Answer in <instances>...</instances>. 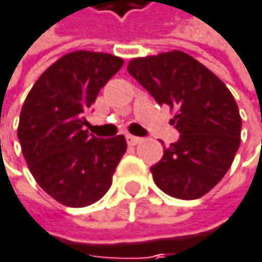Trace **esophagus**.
Wrapping results in <instances>:
<instances>
[{"instance_id":"esophagus-1","label":"esophagus","mask_w":262,"mask_h":262,"mask_svg":"<svg viewBox=\"0 0 262 262\" xmlns=\"http://www.w3.org/2000/svg\"><path fill=\"white\" fill-rule=\"evenodd\" d=\"M126 140L129 145H137L142 142V137H136V136H126Z\"/></svg>"}]
</instances>
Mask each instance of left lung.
<instances>
[{"label":"left lung","mask_w":262,"mask_h":262,"mask_svg":"<svg viewBox=\"0 0 262 262\" xmlns=\"http://www.w3.org/2000/svg\"><path fill=\"white\" fill-rule=\"evenodd\" d=\"M128 72L159 105L176 108L179 140L151 167L154 184L173 198L208 193L232 167L241 143V116L228 88L191 55L173 51L134 58Z\"/></svg>","instance_id":"obj_1"}]
</instances>
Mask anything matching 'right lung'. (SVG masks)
<instances>
[{"instance_id": "obj_1", "label": "right lung", "mask_w": 262, "mask_h": 262, "mask_svg": "<svg viewBox=\"0 0 262 262\" xmlns=\"http://www.w3.org/2000/svg\"><path fill=\"white\" fill-rule=\"evenodd\" d=\"M123 60L103 52H71L49 66L21 108L18 140L32 176L55 201L86 207L110 190L126 151L125 137L89 134L86 114Z\"/></svg>"}]
</instances>
